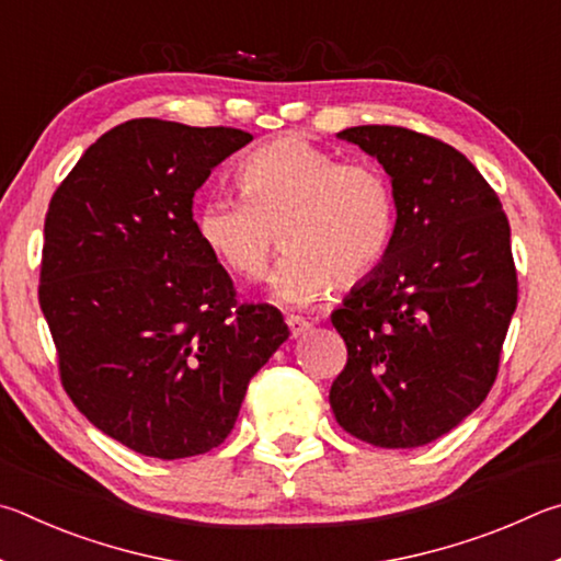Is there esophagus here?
Masks as SVG:
<instances>
[{
  "instance_id": "1",
  "label": "esophagus",
  "mask_w": 561,
  "mask_h": 561,
  "mask_svg": "<svg viewBox=\"0 0 561 561\" xmlns=\"http://www.w3.org/2000/svg\"><path fill=\"white\" fill-rule=\"evenodd\" d=\"M286 322H288V328H290V335H293V337L306 335V332L310 330V322H308L306 318H300V316H288V318H286Z\"/></svg>"
}]
</instances>
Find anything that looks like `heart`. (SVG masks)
I'll use <instances>...</instances> for the list:
<instances>
[{"instance_id": "1", "label": "heart", "mask_w": 561, "mask_h": 561, "mask_svg": "<svg viewBox=\"0 0 561 561\" xmlns=\"http://www.w3.org/2000/svg\"><path fill=\"white\" fill-rule=\"evenodd\" d=\"M243 196L216 194L196 206L204 249L239 278H261L278 233L290 255L271 273L275 300L310 306L340 283L377 268L391 243L397 204L391 184L369 162H340L322 147L286 135L245 157Z\"/></svg>"}]
</instances>
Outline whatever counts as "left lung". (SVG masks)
Returning <instances> with one entry per match:
<instances>
[{"instance_id":"obj_1","label":"left lung","mask_w":561,"mask_h":561,"mask_svg":"<svg viewBox=\"0 0 561 561\" xmlns=\"http://www.w3.org/2000/svg\"><path fill=\"white\" fill-rule=\"evenodd\" d=\"M377 157L397 224L385 259L332 325L347 365L332 381L337 424L379 448H416L483 404L517 308L510 224L456 147L394 125L337 133Z\"/></svg>"}]
</instances>
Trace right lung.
I'll list each match as a JSON object with an SVG mask.
<instances>
[{
  "instance_id": "obj_1",
  "label": "right lung",
  "mask_w": 561,
  "mask_h": 561,
  "mask_svg": "<svg viewBox=\"0 0 561 561\" xmlns=\"http://www.w3.org/2000/svg\"><path fill=\"white\" fill-rule=\"evenodd\" d=\"M253 140L140 117L88 147L54 192L38 302L78 411L135 454L224 444L251 377L288 340L273 306H239L194 229V194Z\"/></svg>"
}]
</instances>
